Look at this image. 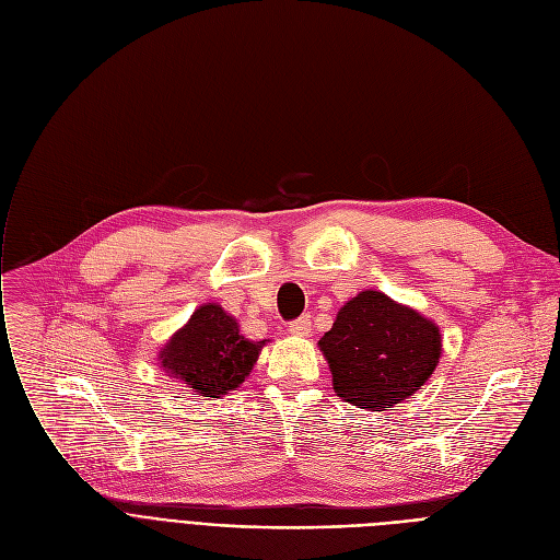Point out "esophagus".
Wrapping results in <instances>:
<instances>
[{
  "label": "esophagus",
  "instance_id": "34e87169",
  "mask_svg": "<svg viewBox=\"0 0 560 560\" xmlns=\"http://www.w3.org/2000/svg\"><path fill=\"white\" fill-rule=\"evenodd\" d=\"M290 334L292 336H308L311 334V317L302 315L298 319L290 322Z\"/></svg>",
  "mask_w": 560,
  "mask_h": 560
}]
</instances>
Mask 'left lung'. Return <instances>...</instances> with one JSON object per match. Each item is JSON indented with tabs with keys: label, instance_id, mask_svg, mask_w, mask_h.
<instances>
[{
	"label": "left lung",
	"instance_id": "left-lung-1",
	"mask_svg": "<svg viewBox=\"0 0 560 560\" xmlns=\"http://www.w3.org/2000/svg\"><path fill=\"white\" fill-rule=\"evenodd\" d=\"M317 345L338 397L368 410H388L420 390L443 354L433 322L378 290L349 300Z\"/></svg>",
	"mask_w": 560,
	"mask_h": 560
}]
</instances>
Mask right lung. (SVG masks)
I'll use <instances>...</instances> for the list:
<instances>
[{
    "label": "right lung",
    "instance_id": "obj_1",
    "mask_svg": "<svg viewBox=\"0 0 560 560\" xmlns=\"http://www.w3.org/2000/svg\"><path fill=\"white\" fill-rule=\"evenodd\" d=\"M262 345L265 340H247L238 331V322L218 304H203L188 325L170 338L161 351V363L195 393L220 397L243 384Z\"/></svg>",
    "mask_w": 560,
    "mask_h": 560
}]
</instances>
